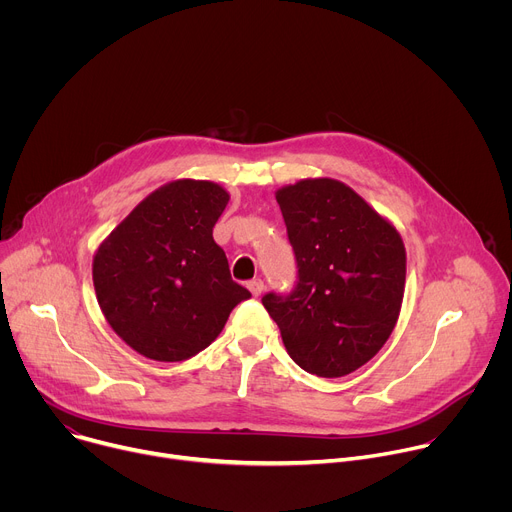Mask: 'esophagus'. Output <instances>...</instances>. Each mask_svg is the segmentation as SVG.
Wrapping results in <instances>:
<instances>
[{"label":"esophagus","mask_w":512,"mask_h":512,"mask_svg":"<svg viewBox=\"0 0 512 512\" xmlns=\"http://www.w3.org/2000/svg\"><path fill=\"white\" fill-rule=\"evenodd\" d=\"M247 287H249V291L253 296H261V291H263V281L261 279H251L249 283H247Z\"/></svg>","instance_id":"34e87169"}]
</instances>
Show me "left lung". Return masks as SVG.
Wrapping results in <instances>:
<instances>
[{"instance_id":"obj_1","label":"left lung","mask_w":512,"mask_h":512,"mask_svg":"<svg viewBox=\"0 0 512 512\" xmlns=\"http://www.w3.org/2000/svg\"><path fill=\"white\" fill-rule=\"evenodd\" d=\"M275 198L300 279L294 294H267L263 306L304 371L326 379L350 375L383 348L399 320L403 239L334 178H304L279 188Z\"/></svg>"}]
</instances>
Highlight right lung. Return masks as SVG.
<instances>
[{
	"mask_svg": "<svg viewBox=\"0 0 512 512\" xmlns=\"http://www.w3.org/2000/svg\"><path fill=\"white\" fill-rule=\"evenodd\" d=\"M229 192L180 178L145 196L97 247L93 285L113 332L160 362L198 354L223 332L231 310L251 298L233 281L212 227Z\"/></svg>",
	"mask_w": 512,
	"mask_h": 512,
	"instance_id": "add662e5",
	"label": "right lung"
}]
</instances>
